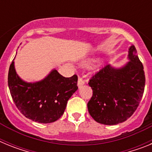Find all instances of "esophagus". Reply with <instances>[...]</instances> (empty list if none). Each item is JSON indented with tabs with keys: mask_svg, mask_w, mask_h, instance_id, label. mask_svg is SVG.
Here are the masks:
<instances>
[{
	"mask_svg": "<svg viewBox=\"0 0 152 152\" xmlns=\"http://www.w3.org/2000/svg\"><path fill=\"white\" fill-rule=\"evenodd\" d=\"M84 84H85V81H84V79L82 77H78V80H77V86H78V88H80Z\"/></svg>",
	"mask_w": 152,
	"mask_h": 152,
	"instance_id": "esophagus-1",
	"label": "esophagus"
}]
</instances>
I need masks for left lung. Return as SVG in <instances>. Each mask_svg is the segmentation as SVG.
Masks as SVG:
<instances>
[{"instance_id": "left-lung-1", "label": "left lung", "mask_w": 152, "mask_h": 152, "mask_svg": "<svg viewBox=\"0 0 152 152\" xmlns=\"http://www.w3.org/2000/svg\"><path fill=\"white\" fill-rule=\"evenodd\" d=\"M129 60L122 68L107 64L88 83L93 95L88 103L90 115L104 125L127 120L139 107L145 84L144 68L133 45L129 49Z\"/></svg>"}]
</instances>
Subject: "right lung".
<instances>
[{
  "instance_id": "right-lung-1",
  "label": "right lung",
  "mask_w": 152,
  "mask_h": 152,
  "mask_svg": "<svg viewBox=\"0 0 152 152\" xmlns=\"http://www.w3.org/2000/svg\"><path fill=\"white\" fill-rule=\"evenodd\" d=\"M77 84V75L64 77L56 69L40 81L26 82L16 72L13 61L8 72V87L16 107L23 116L39 123H53L62 116Z\"/></svg>"
}]
</instances>
